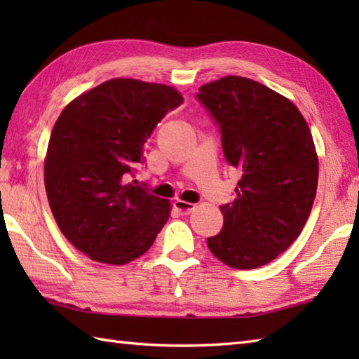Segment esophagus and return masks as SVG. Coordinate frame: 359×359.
I'll return each instance as SVG.
<instances>
[{"label": "esophagus", "mask_w": 359, "mask_h": 359, "mask_svg": "<svg viewBox=\"0 0 359 359\" xmlns=\"http://www.w3.org/2000/svg\"><path fill=\"white\" fill-rule=\"evenodd\" d=\"M174 208L179 212H182V215H189V212L196 210V205L191 202L177 199V201H174Z\"/></svg>", "instance_id": "34e87169"}]
</instances>
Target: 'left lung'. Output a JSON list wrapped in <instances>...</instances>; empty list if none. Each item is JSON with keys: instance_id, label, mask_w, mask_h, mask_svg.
I'll return each mask as SVG.
<instances>
[{"instance_id": "8db88e82", "label": "left lung", "mask_w": 359, "mask_h": 359, "mask_svg": "<svg viewBox=\"0 0 359 359\" xmlns=\"http://www.w3.org/2000/svg\"><path fill=\"white\" fill-rule=\"evenodd\" d=\"M197 98L241 172L238 197L220 207L224 228L208 248L231 269H259L292 245L310 216L319 175L313 137L293 102L251 79L226 75L201 86Z\"/></svg>"}]
</instances>
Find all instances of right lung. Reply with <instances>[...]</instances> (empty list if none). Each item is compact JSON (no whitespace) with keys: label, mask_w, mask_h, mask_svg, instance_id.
I'll list each match as a JSON object with an SVG mask.
<instances>
[{"label":"right lung","mask_w":359,"mask_h":359,"mask_svg":"<svg viewBox=\"0 0 359 359\" xmlns=\"http://www.w3.org/2000/svg\"><path fill=\"white\" fill-rule=\"evenodd\" d=\"M184 97L177 89L112 79L66 106L44 157V187L60 231L95 262L125 265L147 253L171 203L131 182L152 129Z\"/></svg>","instance_id":"obj_1"}]
</instances>
